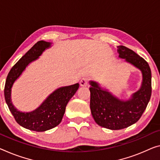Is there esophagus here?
I'll list each match as a JSON object with an SVG mask.
<instances>
[{
  "label": "esophagus",
  "instance_id": "obj_1",
  "mask_svg": "<svg viewBox=\"0 0 160 160\" xmlns=\"http://www.w3.org/2000/svg\"><path fill=\"white\" fill-rule=\"evenodd\" d=\"M88 79L87 77H83L80 81V85L82 86V87H84V86H87L88 84Z\"/></svg>",
  "mask_w": 160,
  "mask_h": 160
}]
</instances>
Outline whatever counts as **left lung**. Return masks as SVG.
Returning a JSON list of instances; mask_svg holds the SVG:
<instances>
[{"label": "left lung", "instance_id": "8db88e82", "mask_svg": "<svg viewBox=\"0 0 160 160\" xmlns=\"http://www.w3.org/2000/svg\"><path fill=\"white\" fill-rule=\"evenodd\" d=\"M119 57L125 58L142 71L143 81L139 91L127 101H121L97 83L90 82V108L94 121L99 126L112 130L127 128L136 123L146 109L152 94V73L148 63L131 49L117 46Z\"/></svg>", "mask_w": 160, "mask_h": 160}]
</instances>
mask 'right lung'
Masks as SVG:
<instances>
[{
  "mask_svg": "<svg viewBox=\"0 0 160 160\" xmlns=\"http://www.w3.org/2000/svg\"><path fill=\"white\" fill-rule=\"evenodd\" d=\"M51 43L39 41L25 55L19 59L7 76L4 88V96L9 110L18 124L24 128L36 132L51 129L61 123L68 102L79 87L78 83L56 89L42 103L40 107L31 112H21L12 104L11 100V87L13 83L27 66L35 61Z\"/></svg>",
  "mask_w": 160,
  "mask_h": 160,
  "instance_id": "right-lung-1",
  "label": "right lung"
}]
</instances>
